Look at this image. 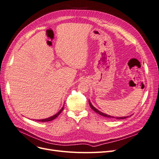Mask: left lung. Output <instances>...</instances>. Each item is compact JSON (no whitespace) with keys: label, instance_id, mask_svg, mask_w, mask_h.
Instances as JSON below:
<instances>
[{"label":"left lung","instance_id":"1","mask_svg":"<svg viewBox=\"0 0 159 159\" xmlns=\"http://www.w3.org/2000/svg\"><path fill=\"white\" fill-rule=\"evenodd\" d=\"M89 106H90V107L95 112H96L97 113H98V114H99V115H102V116H103V117H107V118H115V119H126V118H127V117H129V116H126V117H113V116H111V115H107V114H105V113H103V112H102V111H100L99 110H98V109H96L93 105L91 104V102L89 101ZM130 116H131V115H130Z\"/></svg>","mask_w":159,"mask_h":159}]
</instances>
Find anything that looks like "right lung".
Instances as JSON below:
<instances>
[{"label": "right lung", "instance_id": "add662e5", "mask_svg": "<svg viewBox=\"0 0 159 159\" xmlns=\"http://www.w3.org/2000/svg\"><path fill=\"white\" fill-rule=\"evenodd\" d=\"M63 105V107H61V109L58 112H57L56 114H55V115H53V116H52V117H48V118H46V119H38V120H36V121H41V122H48V121H52V120H54V119H56L57 116H58V115L61 113V112L62 111H63V109H64V106Z\"/></svg>", "mask_w": 159, "mask_h": 159}]
</instances>
